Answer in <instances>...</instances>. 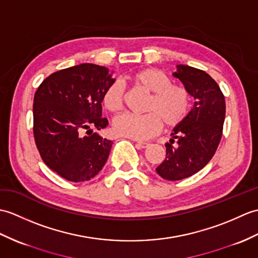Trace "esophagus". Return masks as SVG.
Wrapping results in <instances>:
<instances>
[{"instance_id": "obj_1", "label": "esophagus", "mask_w": 258, "mask_h": 258, "mask_svg": "<svg viewBox=\"0 0 258 258\" xmlns=\"http://www.w3.org/2000/svg\"><path fill=\"white\" fill-rule=\"evenodd\" d=\"M137 145H139V147H141V148H146V147H148L149 144L146 142H137Z\"/></svg>"}]
</instances>
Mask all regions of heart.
I'll list each match as a JSON object with an SVG mask.
<instances>
[{
  "label": "heart",
  "instance_id": "obj_1",
  "mask_svg": "<svg viewBox=\"0 0 258 258\" xmlns=\"http://www.w3.org/2000/svg\"><path fill=\"white\" fill-rule=\"evenodd\" d=\"M135 85L152 93L144 115L123 114L113 122V131L133 140H148L159 133L163 122L168 127L180 125L190 111V97L184 88L172 85L170 78L156 68H146L132 76ZM102 105L110 113H118L125 104V90L121 83H110L102 94Z\"/></svg>",
  "mask_w": 258,
  "mask_h": 258
}]
</instances>
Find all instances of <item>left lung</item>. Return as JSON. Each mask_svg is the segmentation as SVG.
Instances as JSON below:
<instances>
[{
	"mask_svg": "<svg viewBox=\"0 0 258 258\" xmlns=\"http://www.w3.org/2000/svg\"><path fill=\"white\" fill-rule=\"evenodd\" d=\"M172 76L195 99L187 118L173 127L169 143L165 144L166 159L156 168L161 178L175 181L195 175L213 157L222 137L225 99L206 71L177 64Z\"/></svg>",
	"mask_w": 258,
	"mask_h": 258,
	"instance_id": "8db88e82",
	"label": "left lung"
}]
</instances>
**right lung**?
I'll return each instance as SVG.
<instances>
[{
    "instance_id": "right-lung-1",
    "label": "right lung",
    "mask_w": 258,
    "mask_h": 258,
    "mask_svg": "<svg viewBox=\"0 0 258 258\" xmlns=\"http://www.w3.org/2000/svg\"><path fill=\"white\" fill-rule=\"evenodd\" d=\"M103 66L80 63L51 74L35 92L34 137L41 159L69 181H87L103 168L113 142L93 130L107 126L102 94L114 82Z\"/></svg>"
}]
</instances>
